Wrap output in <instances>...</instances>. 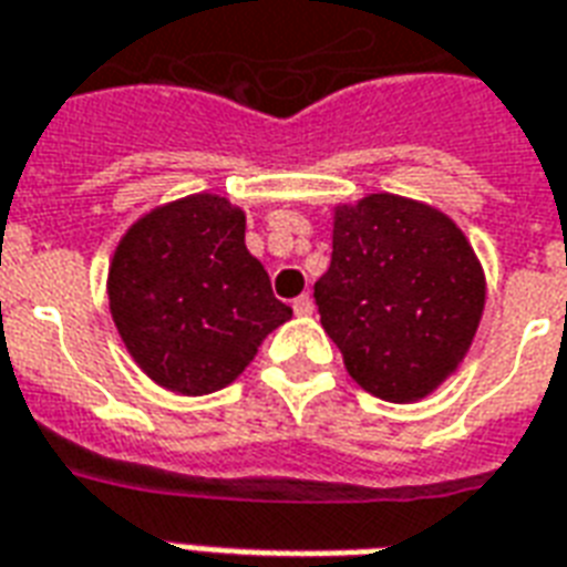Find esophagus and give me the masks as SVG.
I'll return each instance as SVG.
<instances>
[{"instance_id": "obj_1", "label": "esophagus", "mask_w": 567, "mask_h": 567, "mask_svg": "<svg viewBox=\"0 0 567 567\" xmlns=\"http://www.w3.org/2000/svg\"><path fill=\"white\" fill-rule=\"evenodd\" d=\"M292 310H296L299 317H310V313H313V299L305 292V296H299V299L292 301Z\"/></svg>"}]
</instances>
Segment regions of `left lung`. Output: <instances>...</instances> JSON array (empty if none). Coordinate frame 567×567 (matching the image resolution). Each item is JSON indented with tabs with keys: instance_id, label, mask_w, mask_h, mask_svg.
Masks as SVG:
<instances>
[{
	"instance_id": "1",
	"label": "left lung",
	"mask_w": 567,
	"mask_h": 567,
	"mask_svg": "<svg viewBox=\"0 0 567 567\" xmlns=\"http://www.w3.org/2000/svg\"><path fill=\"white\" fill-rule=\"evenodd\" d=\"M313 299L349 377L377 398L412 403L440 389L470 352L487 287L449 215L370 194L334 208L331 266Z\"/></svg>"
}]
</instances>
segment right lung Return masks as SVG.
<instances>
[{
	"label": "right lung",
	"instance_id": "right-lung-1",
	"mask_svg": "<svg viewBox=\"0 0 567 567\" xmlns=\"http://www.w3.org/2000/svg\"><path fill=\"white\" fill-rule=\"evenodd\" d=\"M106 296L131 359L187 398L229 385L292 317L245 248V212L218 194L143 215L113 254Z\"/></svg>",
	"mask_w": 567,
	"mask_h": 567
}]
</instances>
